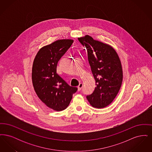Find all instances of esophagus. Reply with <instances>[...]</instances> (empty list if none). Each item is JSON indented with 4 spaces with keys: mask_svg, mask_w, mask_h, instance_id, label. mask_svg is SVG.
Instances as JSON below:
<instances>
[{
    "mask_svg": "<svg viewBox=\"0 0 152 152\" xmlns=\"http://www.w3.org/2000/svg\"><path fill=\"white\" fill-rule=\"evenodd\" d=\"M83 84H82V83H80L79 85V86L77 87V88H78V91H80L81 89V88H83Z\"/></svg>",
    "mask_w": 152,
    "mask_h": 152,
    "instance_id": "esophagus-1",
    "label": "esophagus"
}]
</instances>
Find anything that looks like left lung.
Here are the masks:
<instances>
[{"label":"left lung","mask_w":152,"mask_h":152,"mask_svg":"<svg viewBox=\"0 0 152 152\" xmlns=\"http://www.w3.org/2000/svg\"><path fill=\"white\" fill-rule=\"evenodd\" d=\"M78 40L87 49L88 59L96 81L94 92L87 96L94 108H103L116 97L123 81V69L116 51L108 44L86 35Z\"/></svg>","instance_id":"left-lung-1"}]
</instances>
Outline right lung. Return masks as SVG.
I'll use <instances>...</instances> for the list:
<instances>
[{"mask_svg": "<svg viewBox=\"0 0 152 152\" xmlns=\"http://www.w3.org/2000/svg\"><path fill=\"white\" fill-rule=\"evenodd\" d=\"M73 40L63 39L42 47L34 59L32 80L36 94L48 107L56 111L69 105L76 87L69 86L56 73L58 61Z\"/></svg>", "mask_w": 152, "mask_h": 152, "instance_id": "obj_1", "label": "right lung"}]
</instances>
